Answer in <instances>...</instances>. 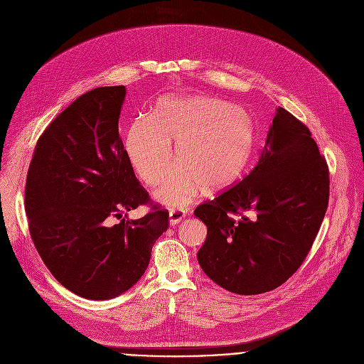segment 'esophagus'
Returning a JSON list of instances; mask_svg holds the SVG:
<instances>
[{"label": "esophagus", "mask_w": 364, "mask_h": 364, "mask_svg": "<svg viewBox=\"0 0 364 364\" xmlns=\"http://www.w3.org/2000/svg\"><path fill=\"white\" fill-rule=\"evenodd\" d=\"M186 215H187V212H184L183 209H171L170 210V225L180 223L186 218Z\"/></svg>", "instance_id": "esophagus-1"}]
</instances>
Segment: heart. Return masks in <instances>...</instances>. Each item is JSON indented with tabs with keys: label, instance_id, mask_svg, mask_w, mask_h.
<instances>
[{
	"label": "heart",
	"instance_id": "b5f03b06",
	"mask_svg": "<svg viewBox=\"0 0 364 364\" xmlns=\"http://www.w3.org/2000/svg\"><path fill=\"white\" fill-rule=\"evenodd\" d=\"M177 144L176 167L157 197L184 204L203 187L215 194L235 184L247 168L256 146L252 118L235 103L215 97H164L151 115L134 119L127 139L138 176L157 186L167 176Z\"/></svg>",
	"mask_w": 364,
	"mask_h": 364
}]
</instances>
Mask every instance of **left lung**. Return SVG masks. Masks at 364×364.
Segmentation results:
<instances>
[{
  "mask_svg": "<svg viewBox=\"0 0 364 364\" xmlns=\"http://www.w3.org/2000/svg\"><path fill=\"white\" fill-rule=\"evenodd\" d=\"M330 173L309 129L284 108L256 167L196 207L207 226L197 253L204 274L239 295L287 282L302 265L328 207Z\"/></svg>",
  "mask_w": 364,
  "mask_h": 364,
  "instance_id": "8db88e82",
  "label": "left lung"
}]
</instances>
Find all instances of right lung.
I'll use <instances>...</instances> for the list:
<instances>
[{
    "mask_svg": "<svg viewBox=\"0 0 364 364\" xmlns=\"http://www.w3.org/2000/svg\"><path fill=\"white\" fill-rule=\"evenodd\" d=\"M125 86L79 96L40 135L26 180L28 230L44 265L69 291L109 299L144 275L168 210L139 184L119 136ZM145 203L141 220L126 212Z\"/></svg>",
    "mask_w": 364,
    "mask_h": 364,
    "instance_id": "1",
    "label": "right lung"
}]
</instances>
